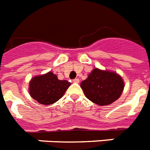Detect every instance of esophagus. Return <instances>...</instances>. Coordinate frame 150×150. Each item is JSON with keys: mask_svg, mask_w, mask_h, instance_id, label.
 Segmentation results:
<instances>
[{"mask_svg": "<svg viewBox=\"0 0 150 150\" xmlns=\"http://www.w3.org/2000/svg\"><path fill=\"white\" fill-rule=\"evenodd\" d=\"M73 82L74 83H78L79 82H80V80H79L78 78H75L73 80Z\"/></svg>", "mask_w": 150, "mask_h": 150, "instance_id": "obj_1", "label": "esophagus"}]
</instances>
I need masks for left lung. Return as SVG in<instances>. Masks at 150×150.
I'll use <instances>...</instances> for the list:
<instances>
[{
	"label": "left lung",
	"mask_w": 150,
	"mask_h": 150,
	"mask_svg": "<svg viewBox=\"0 0 150 150\" xmlns=\"http://www.w3.org/2000/svg\"><path fill=\"white\" fill-rule=\"evenodd\" d=\"M81 87L85 96L98 105H110L121 96L124 89L122 79L114 72L93 69Z\"/></svg>",
	"instance_id": "8db88e82"
}]
</instances>
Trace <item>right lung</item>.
Returning <instances> with one entry per match:
<instances>
[{"mask_svg": "<svg viewBox=\"0 0 150 150\" xmlns=\"http://www.w3.org/2000/svg\"><path fill=\"white\" fill-rule=\"evenodd\" d=\"M70 86L67 81H59L52 72L35 76L29 83V94L42 105H51L63 96Z\"/></svg>", "mask_w": 150, "mask_h": 150, "instance_id": "right-lung-1", "label": "right lung"}]
</instances>
